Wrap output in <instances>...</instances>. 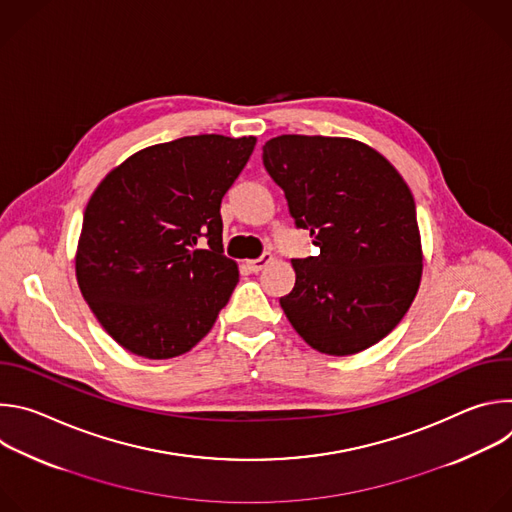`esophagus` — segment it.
Instances as JSON below:
<instances>
[{
    "label": "esophagus",
    "instance_id": "1",
    "mask_svg": "<svg viewBox=\"0 0 512 512\" xmlns=\"http://www.w3.org/2000/svg\"><path fill=\"white\" fill-rule=\"evenodd\" d=\"M271 253H263L259 259H253V261H249L247 263V267H249V271H253V273H259L261 269H265L269 263H271Z\"/></svg>",
    "mask_w": 512,
    "mask_h": 512
}]
</instances>
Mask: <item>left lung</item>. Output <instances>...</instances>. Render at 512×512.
<instances>
[{
	"instance_id": "1",
	"label": "left lung",
	"mask_w": 512,
	"mask_h": 512,
	"mask_svg": "<svg viewBox=\"0 0 512 512\" xmlns=\"http://www.w3.org/2000/svg\"><path fill=\"white\" fill-rule=\"evenodd\" d=\"M263 166L298 229L320 255L291 259L296 285L279 304L296 332L334 356L383 340L407 314L421 279L415 200L373 148L346 137L279 135Z\"/></svg>"
}]
</instances>
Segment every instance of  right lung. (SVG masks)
I'll list each match as a JSON object with an SVG mask.
<instances>
[{
    "label": "right lung",
    "mask_w": 512,
    "mask_h": 512,
    "mask_svg": "<svg viewBox=\"0 0 512 512\" xmlns=\"http://www.w3.org/2000/svg\"><path fill=\"white\" fill-rule=\"evenodd\" d=\"M255 137L190 135L145 148L93 192L77 251L89 308L125 350L164 360L188 352L239 281L223 255L221 202Z\"/></svg>",
    "instance_id": "add662e5"
}]
</instances>
